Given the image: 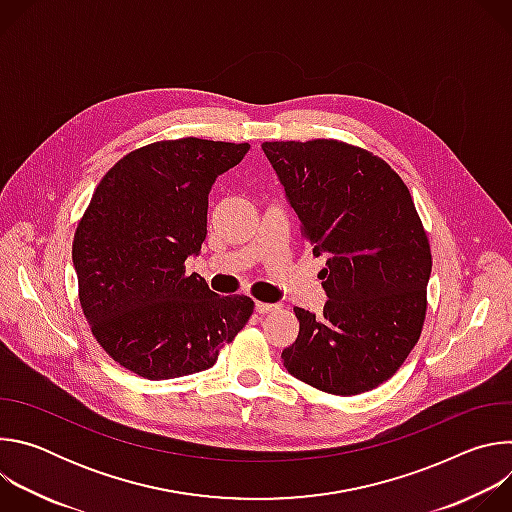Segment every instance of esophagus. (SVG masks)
<instances>
[{"instance_id": "1", "label": "esophagus", "mask_w": 512, "mask_h": 512, "mask_svg": "<svg viewBox=\"0 0 512 512\" xmlns=\"http://www.w3.org/2000/svg\"><path fill=\"white\" fill-rule=\"evenodd\" d=\"M279 306L277 304H267V302H255V310L259 312V314H267V312H273V310H277Z\"/></svg>"}]
</instances>
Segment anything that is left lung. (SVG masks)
Returning a JSON list of instances; mask_svg holds the SVG:
<instances>
[{
	"label": "left lung",
	"mask_w": 512,
	"mask_h": 512,
	"mask_svg": "<svg viewBox=\"0 0 512 512\" xmlns=\"http://www.w3.org/2000/svg\"><path fill=\"white\" fill-rule=\"evenodd\" d=\"M261 148L314 255L328 257L324 310L294 308L300 334L283 367L324 393L371 391L397 373L425 320L431 251L413 198L387 162L336 139Z\"/></svg>",
	"instance_id": "obj_1"
}]
</instances>
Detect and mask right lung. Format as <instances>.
I'll return each mask as SVG.
<instances>
[{"mask_svg":"<svg viewBox=\"0 0 512 512\" xmlns=\"http://www.w3.org/2000/svg\"><path fill=\"white\" fill-rule=\"evenodd\" d=\"M249 143L184 137L119 160L97 186L72 243L91 332L123 369L150 381L210 369L253 314L186 275L206 239L208 194Z\"/></svg>","mask_w":512,"mask_h":512,"instance_id":"add662e5","label":"right lung"}]
</instances>
